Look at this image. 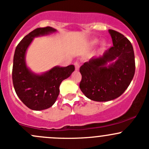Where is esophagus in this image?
Wrapping results in <instances>:
<instances>
[{"label": "esophagus", "mask_w": 149, "mask_h": 149, "mask_svg": "<svg viewBox=\"0 0 149 149\" xmlns=\"http://www.w3.org/2000/svg\"><path fill=\"white\" fill-rule=\"evenodd\" d=\"M74 65H75V68H76V70H79V68H80V63L79 62L76 61L74 63Z\"/></svg>", "instance_id": "esophagus-1"}]
</instances>
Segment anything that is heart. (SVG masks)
Segmentation results:
<instances>
[{"mask_svg":"<svg viewBox=\"0 0 149 149\" xmlns=\"http://www.w3.org/2000/svg\"><path fill=\"white\" fill-rule=\"evenodd\" d=\"M103 46H104V43H103Z\"/></svg>","mask_w":149,"mask_h":149,"instance_id":"obj_1","label":"heart"}]
</instances>
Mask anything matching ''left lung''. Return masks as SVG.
I'll list each match as a JSON object with an SVG mask.
<instances>
[{
    "label": "left lung",
    "instance_id": "8db88e82",
    "mask_svg": "<svg viewBox=\"0 0 149 149\" xmlns=\"http://www.w3.org/2000/svg\"><path fill=\"white\" fill-rule=\"evenodd\" d=\"M109 31L113 46L80 68L81 91L89 99L99 102L111 101L123 94L131 84L136 69L131 42L118 31Z\"/></svg>",
    "mask_w": 149,
    "mask_h": 149
}]
</instances>
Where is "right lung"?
I'll list each match as a JSON object with an SVG mask.
<instances>
[{"label":"right lung","mask_w":149,"mask_h":149,"mask_svg":"<svg viewBox=\"0 0 149 149\" xmlns=\"http://www.w3.org/2000/svg\"><path fill=\"white\" fill-rule=\"evenodd\" d=\"M56 31L50 26L38 28L23 38L15 48L12 70L14 89L22 102L32 110L40 111L51 107L58 96L60 84L75 70L73 65L56 66L43 74L37 75L26 66L25 55L33 38Z\"/></svg>","instance_id":"right-lung-1"}]
</instances>
